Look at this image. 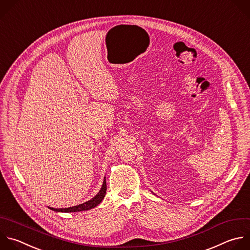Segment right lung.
I'll return each mask as SVG.
<instances>
[{"label": "right lung", "mask_w": 250, "mask_h": 250, "mask_svg": "<svg viewBox=\"0 0 250 250\" xmlns=\"http://www.w3.org/2000/svg\"><path fill=\"white\" fill-rule=\"evenodd\" d=\"M106 190H107V183H106V178H105L100 191L97 193V195L95 197H93L89 201L84 202L82 204H79V205H76V206L68 207V208H58V209L57 208H50V209L53 210V211H57V212H79V211L89 210V209H92V208L96 207L98 204L101 203V201L104 199V197L106 195Z\"/></svg>", "instance_id": "obj_1"}]
</instances>
